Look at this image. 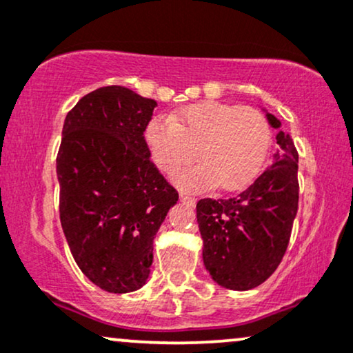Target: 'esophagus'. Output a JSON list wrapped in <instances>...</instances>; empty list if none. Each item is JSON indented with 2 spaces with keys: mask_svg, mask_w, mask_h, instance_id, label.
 I'll list each match as a JSON object with an SVG mask.
<instances>
[{
  "mask_svg": "<svg viewBox=\"0 0 353 353\" xmlns=\"http://www.w3.org/2000/svg\"><path fill=\"white\" fill-rule=\"evenodd\" d=\"M180 199H181V203H185L188 205H194L196 204V198H193V196H188L185 193L180 194Z\"/></svg>",
  "mask_w": 353,
  "mask_h": 353,
  "instance_id": "34e87169",
  "label": "esophagus"
}]
</instances>
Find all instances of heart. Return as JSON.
I'll use <instances>...</instances> for the list:
<instances>
[{
  "label": "heart",
  "instance_id": "heart-1",
  "mask_svg": "<svg viewBox=\"0 0 353 353\" xmlns=\"http://www.w3.org/2000/svg\"><path fill=\"white\" fill-rule=\"evenodd\" d=\"M145 143L159 170L173 176L198 157L199 165L181 172L175 183L186 191L240 190L254 180L271 144V126L256 108L198 102L145 128Z\"/></svg>",
  "mask_w": 353,
  "mask_h": 353
}]
</instances>
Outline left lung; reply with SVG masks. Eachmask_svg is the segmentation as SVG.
<instances>
[{
  "label": "left lung",
  "instance_id": "1",
  "mask_svg": "<svg viewBox=\"0 0 353 353\" xmlns=\"http://www.w3.org/2000/svg\"><path fill=\"white\" fill-rule=\"evenodd\" d=\"M266 112L269 125L281 121ZM272 163L243 193L228 199H201L196 217L203 261L212 281L230 290H250L272 276L285 254L299 209V152L279 130Z\"/></svg>",
  "mask_w": 353,
  "mask_h": 353
}]
</instances>
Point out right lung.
I'll return each instance as SVG.
<instances>
[{
    "instance_id": "obj_1",
    "label": "right lung",
    "mask_w": 353,
    "mask_h": 353,
    "mask_svg": "<svg viewBox=\"0 0 353 353\" xmlns=\"http://www.w3.org/2000/svg\"><path fill=\"white\" fill-rule=\"evenodd\" d=\"M155 107L126 87H100L63 125L59 221L82 274L110 294L148 282L154 238L178 201L144 139Z\"/></svg>"
}]
</instances>
